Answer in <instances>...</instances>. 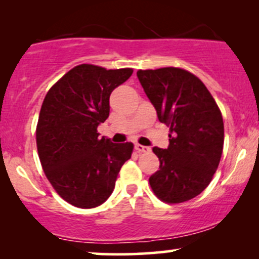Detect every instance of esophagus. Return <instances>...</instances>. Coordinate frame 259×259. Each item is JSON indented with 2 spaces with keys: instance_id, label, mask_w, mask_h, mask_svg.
I'll list each match as a JSON object with an SVG mask.
<instances>
[{
  "instance_id": "esophagus-1",
  "label": "esophagus",
  "mask_w": 259,
  "mask_h": 259,
  "mask_svg": "<svg viewBox=\"0 0 259 259\" xmlns=\"http://www.w3.org/2000/svg\"><path fill=\"white\" fill-rule=\"evenodd\" d=\"M135 150L138 151V152H148V151H150V147L142 146V145L136 144V145H135Z\"/></svg>"
}]
</instances>
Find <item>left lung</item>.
Wrapping results in <instances>:
<instances>
[{
  "instance_id": "obj_1",
  "label": "left lung",
  "mask_w": 259,
  "mask_h": 259,
  "mask_svg": "<svg viewBox=\"0 0 259 259\" xmlns=\"http://www.w3.org/2000/svg\"><path fill=\"white\" fill-rule=\"evenodd\" d=\"M140 84L169 126V146L153 147L159 170L150 177L154 195L181 203L212 181L224 145V123L214 99L197 76L180 68L138 70Z\"/></svg>"
}]
</instances>
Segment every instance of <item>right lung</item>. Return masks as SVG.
I'll use <instances>...</instances> for the list:
<instances>
[{"instance_id": "add662e5", "label": "right lung", "mask_w": 259, "mask_h": 259, "mask_svg": "<svg viewBox=\"0 0 259 259\" xmlns=\"http://www.w3.org/2000/svg\"><path fill=\"white\" fill-rule=\"evenodd\" d=\"M132 68L80 64L50 89L41 106L36 145L41 165L56 192L79 208L100 206L111 196L132 142L99 138L109 115V96L132 76Z\"/></svg>"}]
</instances>
